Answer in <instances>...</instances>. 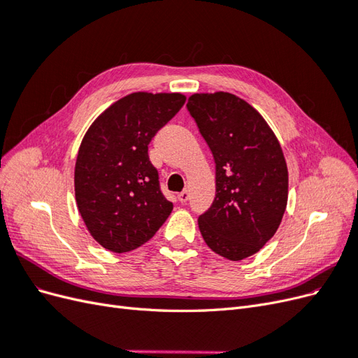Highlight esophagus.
<instances>
[{"instance_id":"obj_1","label":"esophagus","mask_w":358,"mask_h":358,"mask_svg":"<svg viewBox=\"0 0 358 358\" xmlns=\"http://www.w3.org/2000/svg\"><path fill=\"white\" fill-rule=\"evenodd\" d=\"M178 199L180 203H187L188 199H189V191L188 189H183L182 192L178 194Z\"/></svg>"}]
</instances>
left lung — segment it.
Returning a JSON list of instances; mask_svg holds the SVG:
<instances>
[{"mask_svg":"<svg viewBox=\"0 0 358 358\" xmlns=\"http://www.w3.org/2000/svg\"><path fill=\"white\" fill-rule=\"evenodd\" d=\"M188 112L210 148L216 194L199 216L213 252L239 262L276 233L288 200V170L272 128L251 104L230 92L194 94Z\"/></svg>","mask_w":358,"mask_h":358,"instance_id":"1","label":"left lung"}]
</instances>
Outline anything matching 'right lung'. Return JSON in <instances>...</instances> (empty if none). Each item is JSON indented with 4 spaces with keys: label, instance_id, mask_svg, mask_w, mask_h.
<instances>
[{
    "label": "right lung",
    "instance_id": "obj_1",
    "mask_svg": "<svg viewBox=\"0 0 358 358\" xmlns=\"http://www.w3.org/2000/svg\"><path fill=\"white\" fill-rule=\"evenodd\" d=\"M179 92H133L86 131L74 167V192L86 229L122 254L152 239L173 210L162 196L148 145L185 104Z\"/></svg>",
    "mask_w": 358,
    "mask_h": 358
}]
</instances>
